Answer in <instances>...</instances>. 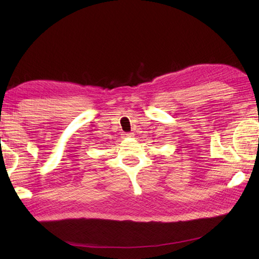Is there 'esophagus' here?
Segmentation results:
<instances>
[{
    "instance_id": "34e87169",
    "label": "esophagus",
    "mask_w": 259,
    "mask_h": 259,
    "mask_svg": "<svg viewBox=\"0 0 259 259\" xmlns=\"http://www.w3.org/2000/svg\"><path fill=\"white\" fill-rule=\"evenodd\" d=\"M128 135H130V134H126V137H128Z\"/></svg>"
}]
</instances>
